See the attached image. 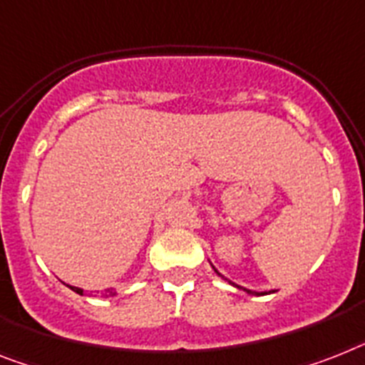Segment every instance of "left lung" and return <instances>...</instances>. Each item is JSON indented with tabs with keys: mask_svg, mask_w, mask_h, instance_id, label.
<instances>
[{
	"mask_svg": "<svg viewBox=\"0 0 365 365\" xmlns=\"http://www.w3.org/2000/svg\"><path fill=\"white\" fill-rule=\"evenodd\" d=\"M212 269H215V267H212ZM215 272L218 274V276H222V274H220L218 270H216V269H215ZM222 278H224V276H222ZM224 279H225V282H230L231 285H235V287H237V289H242V291H246V293H248V294H255V297H261V294H269V293H274V291H250V289H244V287H240V285L233 284V282H231V279H227V278H224Z\"/></svg>",
	"mask_w": 365,
	"mask_h": 365,
	"instance_id": "obj_1",
	"label": "left lung"
}]
</instances>
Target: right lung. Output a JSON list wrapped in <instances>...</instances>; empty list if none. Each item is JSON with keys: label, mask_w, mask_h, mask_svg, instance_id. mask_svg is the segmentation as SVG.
Returning <instances> with one entry per match:
<instances>
[{"label": "right lung", "mask_w": 365, "mask_h": 365, "mask_svg": "<svg viewBox=\"0 0 365 365\" xmlns=\"http://www.w3.org/2000/svg\"><path fill=\"white\" fill-rule=\"evenodd\" d=\"M67 287H71L72 291H74V293H78V294H83V289H80V287H74V285H67ZM117 294V291L113 287H110V289H106V291H104V297L106 298H110V297H115Z\"/></svg>", "instance_id": "obj_1"}]
</instances>
